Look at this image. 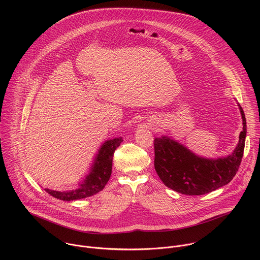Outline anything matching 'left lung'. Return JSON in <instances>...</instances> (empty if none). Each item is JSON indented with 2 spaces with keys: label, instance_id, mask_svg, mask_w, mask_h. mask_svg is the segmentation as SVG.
I'll use <instances>...</instances> for the list:
<instances>
[{
  "label": "left lung",
  "instance_id": "obj_1",
  "mask_svg": "<svg viewBox=\"0 0 260 260\" xmlns=\"http://www.w3.org/2000/svg\"><path fill=\"white\" fill-rule=\"evenodd\" d=\"M238 106L243 119V131L234 151L226 156L207 158L167 136L154 139V168L167 187L182 194L202 196L233 180L242 161L247 134L244 111L240 104Z\"/></svg>",
  "mask_w": 260,
  "mask_h": 260
}]
</instances>
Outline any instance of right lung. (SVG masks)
Returning a JSON list of instances; mask_svg holds the SVG:
<instances>
[{
    "mask_svg": "<svg viewBox=\"0 0 260 260\" xmlns=\"http://www.w3.org/2000/svg\"><path fill=\"white\" fill-rule=\"evenodd\" d=\"M122 141V138L119 137L107 140L101 145L87 175L78 183L76 188L67 191H57L45 188L46 192L60 201L71 202L91 197L103 190L110 179L111 173H112L114 151Z\"/></svg>",
    "mask_w": 260,
    "mask_h": 260,
    "instance_id": "1",
    "label": "right lung"
}]
</instances>
